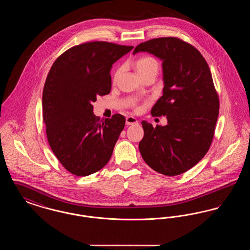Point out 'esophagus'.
Here are the masks:
<instances>
[{
  "label": "esophagus",
  "instance_id": "1",
  "mask_svg": "<svg viewBox=\"0 0 250 250\" xmlns=\"http://www.w3.org/2000/svg\"><path fill=\"white\" fill-rule=\"evenodd\" d=\"M138 123H139V121L136 119L135 117H133V116H128V117H126V119H125V124H126L127 125H136V124H138Z\"/></svg>",
  "mask_w": 250,
  "mask_h": 250
}]
</instances>
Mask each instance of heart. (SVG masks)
Wrapping results in <instances>:
<instances>
[{"instance_id": "1", "label": "heart", "mask_w": 250, "mask_h": 250, "mask_svg": "<svg viewBox=\"0 0 250 250\" xmlns=\"http://www.w3.org/2000/svg\"><path fill=\"white\" fill-rule=\"evenodd\" d=\"M134 67H135L137 73L139 74V76L141 78H143L144 76H146L147 74H149L151 72L157 73L158 62L152 56H143V57L139 58L134 62ZM121 71H122V68H118L114 73V76H113L114 82L117 81V79L119 78Z\"/></svg>"}]
</instances>
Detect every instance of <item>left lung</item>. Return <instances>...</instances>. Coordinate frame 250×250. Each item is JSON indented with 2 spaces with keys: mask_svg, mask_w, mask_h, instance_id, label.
I'll use <instances>...</instances> for the list:
<instances>
[{
  "mask_svg": "<svg viewBox=\"0 0 250 250\" xmlns=\"http://www.w3.org/2000/svg\"><path fill=\"white\" fill-rule=\"evenodd\" d=\"M147 51L163 68V95L152 108L153 116H167V125L153 126L143 121L139 144L146 164L167 176L195 166L208 152L219 112L212 74L202 53L177 37H160L141 43L133 54Z\"/></svg>",
  "mask_w": 250,
  "mask_h": 250,
  "instance_id": "obj_1",
  "label": "left lung"
}]
</instances>
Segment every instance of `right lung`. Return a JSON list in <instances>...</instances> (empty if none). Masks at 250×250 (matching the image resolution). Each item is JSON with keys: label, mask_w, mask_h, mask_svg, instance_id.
Here are the masks:
<instances>
[{"label": "right lung", "mask_w": 250, "mask_h": 250, "mask_svg": "<svg viewBox=\"0 0 250 250\" xmlns=\"http://www.w3.org/2000/svg\"><path fill=\"white\" fill-rule=\"evenodd\" d=\"M132 48L105 41L83 43L60 55L48 72L42 97L48 144L74 175L95 173L111 157L125 118L114 114L100 120L93 103L109 94L111 66Z\"/></svg>", "instance_id": "right-lung-1"}]
</instances>
